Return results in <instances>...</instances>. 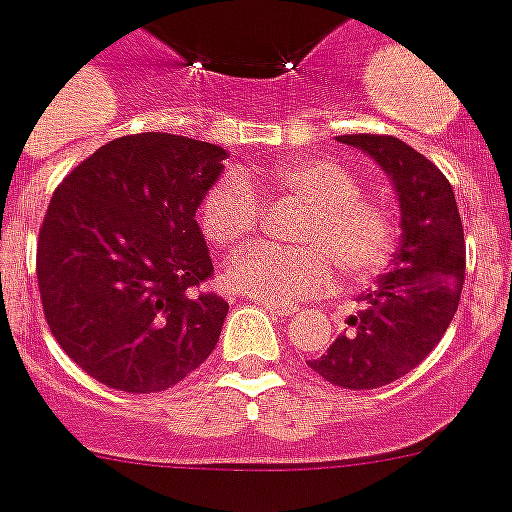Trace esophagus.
I'll return each instance as SVG.
<instances>
[{
    "instance_id": "esophagus-1",
    "label": "esophagus",
    "mask_w": 512,
    "mask_h": 512,
    "mask_svg": "<svg viewBox=\"0 0 512 512\" xmlns=\"http://www.w3.org/2000/svg\"><path fill=\"white\" fill-rule=\"evenodd\" d=\"M260 305H263L265 310H270V313L281 315V318L297 313V305H286V302H270V299H260Z\"/></svg>"
}]
</instances>
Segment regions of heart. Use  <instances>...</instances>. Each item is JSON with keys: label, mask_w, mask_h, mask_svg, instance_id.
I'll return each instance as SVG.
<instances>
[{"label": "heart", "mask_w": 512, "mask_h": 512, "mask_svg": "<svg viewBox=\"0 0 512 512\" xmlns=\"http://www.w3.org/2000/svg\"><path fill=\"white\" fill-rule=\"evenodd\" d=\"M260 181L307 205L294 234L299 247L244 249L226 268L231 289L270 302H297L326 292L334 265L347 278H371L389 263L397 239L392 213L378 199L363 197L344 165L302 157L265 170ZM260 218L263 202L249 178L228 173L207 191L202 226L220 247L247 242Z\"/></svg>", "instance_id": "obj_1"}]
</instances>
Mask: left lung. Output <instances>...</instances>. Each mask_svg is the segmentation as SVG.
I'll list each match as a JSON object with an SVG mask.
<instances>
[{
	"label": "left lung",
	"mask_w": 512,
	"mask_h": 512,
	"mask_svg": "<svg viewBox=\"0 0 512 512\" xmlns=\"http://www.w3.org/2000/svg\"><path fill=\"white\" fill-rule=\"evenodd\" d=\"M384 170L400 205V247L392 270L360 297L347 331L307 360L342 389H378L421 365L458 313L465 278V239L450 181L421 152L394 136L347 134Z\"/></svg>",
	"instance_id": "1"
}]
</instances>
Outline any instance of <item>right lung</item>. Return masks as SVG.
Wrapping results in <instances>:
<instances>
[{
    "label": "right lung",
    "instance_id": "add662e5",
    "mask_svg": "<svg viewBox=\"0 0 512 512\" xmlns=\"http://www.w3.org/2000/svg\"><path fill=\"white\" fill-rule=\"evenodd\" d=\"M226 157L186 136H120L54 191L36 249L41 305L99 384L162 392L215 350L228 302L202 289L213 260L194 213Z\"/></svg>",
    "mask_w": 512,
    "mask_h": 512
}]
</instances>
